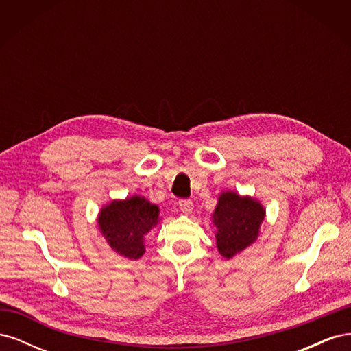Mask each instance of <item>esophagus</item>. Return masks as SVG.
<instances>
[{"label":"esophagus","instance_id":"obj_1","mask_svg":"<svg viewBox=\"0 0 351 351\" xmlns=\"http://www.w3.org/2000/svg\"><path fill=\"white\" fill-rule=\"evenodd\" d=\"M178 206H180V209H182L183 214L189 215V214H192V210L195 208V204L190 199H180L178 200Z\"/></svg>","mask_w":351,"mask_h":351}]
</instances>
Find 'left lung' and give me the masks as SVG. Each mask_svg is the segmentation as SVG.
I'll return each instance as SVG.
<instances>
[{
  "label": "left lung",
  "mask_w": 351,
  "mask_h": 351,
  "mask_svg": "<svg viewBox=\"0 0 351 351\" xmlns=\"http://www.w3.org/2000/svg\"><path fill=\"white\" fill-rule=\"evenodd\" d=\"M265 210L258 200L234 192L222 193L215 208L217 247L224 258H232L256 240Z\"/></svg>",
  "instance_id": "left-lung-1"
}]
</instances>
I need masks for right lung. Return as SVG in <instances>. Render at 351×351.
<instances>
[{"instance_id":"right-lung-1","label":"right lung","mask_w":351,"mask_h":351,"mask_svg":"<svg viewBox=\"0 0 351 351\" xmlns=\"http://www.w3.org/2000/svg\"><path fill=\"white\" fill-rule=\"evenodd\" d=\"M159 209L145 197L133 196L114 200L98 217V224L110 246L129 259H139L143 252V239L158 224Z\"/></svg>"}]
</instances>
